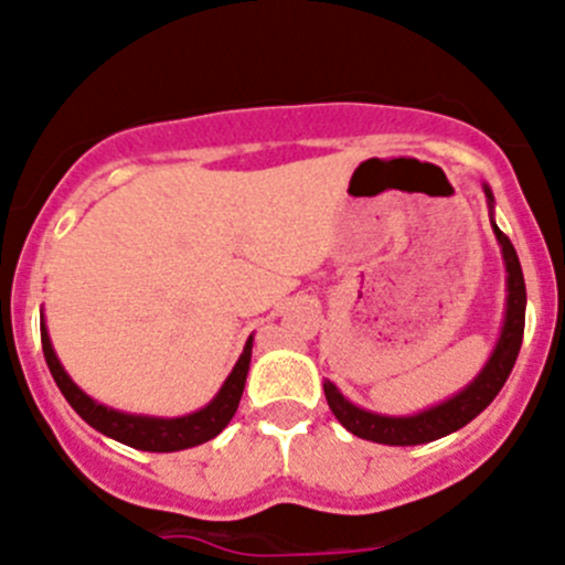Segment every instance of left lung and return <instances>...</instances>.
Listing matches in <instances>:
<instances>
[{"label": "left lung", "instance_id": "1", "mask_svg": "<svg viewBox=\"0 0 565 565\" xmlns=\"http://www.w3.org/2000/svg\"><path fill=\"white\" fill-rule=\"evenodd\" d=\"M480 188H483L486 193L491 232H494L497 243H500L502 265H505V317H502V328L500 337H497L494 342V350H491L486 364L480 366V372L467 383V386L458 388L452 397L441 399V403L436 405H428V408L414 411V414H377V411L361 408V405L350 403V399L339 392L337 383L322 381L326 399L328 405H331L333 416L342 422L350 434L359 436V439L388 447H414L428 445V441L441 439V436L456 434V430H461L467 422H472L475 416L500 394L508 375H511L513 364H516V355L524 337L527 289H524V276L522 265H519L516 248H513L511 239L500 232V226H497L494 221V193H491V188L486 182L480 184Z\"/></svg>", "mask_w": 565, "mask_h": 565}]
</instances>
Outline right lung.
I'll use <instances>...</instances> for the list:
<instances>
[{
  "label": "right lung",
  "instance_id": "right-lung-1",
  "mask_svg": "<svg viewBox=\"0 0 565 565\" xmlns=\"http://www.w3.org/2000/svg\"><path fill=\"white\" fill-rule=\"evenodd\" d=\"M41 342H43V355H46L49 372H52L54 383L63 392V397L68 399L71 408L82 416V419L96 428L98 434H104L107 439L120 441L126 447H135V450L146 452H179L190 450V447H199L204 441L215 439L228 422H232L234 411H237L239 397H243L245 377L250 370V350H254V333L245 342L243 353H239L237 364L232 366L228 377L223 381V386L217 388L215 397L204 405V408L193 411V414L184 416H149V414H129V411L109 408V405L98 403L90 394L82 392L74 383V377L65 372V366L60 364L57 353H54L52 337H49L46 320L41 315Z\"/></svg>",
  "mask_w": 565,
  "mask_h": 565
}]
</instances>
